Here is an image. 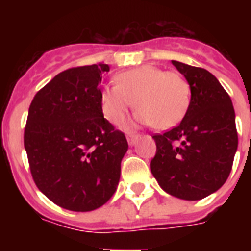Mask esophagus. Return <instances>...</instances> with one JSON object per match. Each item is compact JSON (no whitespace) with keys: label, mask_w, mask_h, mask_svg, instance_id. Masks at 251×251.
I'll list each match as a JSON object with an SVG mask.
<instances>
[{"label":"esophagus","mask_w":251,"mask_h":251,"mask_svg":"<svg viewBox=\"0 0 251 251\" xmlns=\"http://www.w3.org/2000/svg\"><path fill=\"white\" fill-rule=\"evenodd\" d=\"M127 143H129L130 146H134V143H135V141H137L138 135L137 134H127Z\"/></svg>","instance_id":"1"}]
</instances>
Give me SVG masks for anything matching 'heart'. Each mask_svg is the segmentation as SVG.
I'll return each instance as SVG.
<instances>
[{"instance_id":"heart-1","label":"heart","mask_w":251,"mask_h":251,"mask_svg":"<svg viewBox=\"0 0 251 251\" xmlns=\"http://www.w3.org/2000/svg\"><path fill=\"white\" fill-rule=\"evenodd\" d=\"M116 83L104 84L100 90L101 112L113 125H120L135 105V121L169 130L182 121L190 108V84L177 72L142 65L118 73Z\"/></svg>"}]
</instances>
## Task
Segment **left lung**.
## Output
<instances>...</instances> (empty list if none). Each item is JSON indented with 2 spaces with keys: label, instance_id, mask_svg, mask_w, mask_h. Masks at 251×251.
Listing matches in <instances>:
<instances>
[{
  "label": "left lung",
  "instance_id": "8db88e82",
  "mask_svg": "<svg viewBox=\"0 0 251 251\" xmlns=\"http://www.w3.org/2000/svg\"><path fill=\"white\" fill-rule=\"evenodd\" d=\"M190 84L191 102L178 126L153 135L156 155L151 172L165 193L199 201L228 178L238 137L229 95L206 69L172 61Z\"/></svg>",
  "mask_w": 251,
  "mask_h": 251
}]
</instances>
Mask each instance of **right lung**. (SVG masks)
I'll use <instances>...</instances> for the list:
<instances>
[{"label": "right lung", "instance_id": "obj_1", "mask_svg": "<svg viewBox=\"0 0 251 251\" xmlns=\"http://www.w3.org/2000/svg\"><path fill=\"white\" fill-rule=\"evenodd\" d=\"M106 64L57 74L33 98L25 149L39 190L57 206L76 212L101 207L117 189L125 134L104 118L100 106Z\"/></svg>", "mask_w": 251, "mask_h": 251}]
</instances>
